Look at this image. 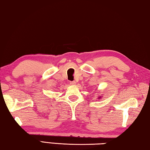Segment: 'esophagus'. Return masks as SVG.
I'll return each instance as SVG.
<instances>
[{"label": "esophagus", "instance_id": "esophagus-1", "mask_svg": "<svg viewBox=\"0 0 150 150\" xmlns=\"http://www.w3.org/2000/svg\"><path fill=\"white\" fill-rule=\"evenodd\" d=\"M70 84L71 85H75L76 84V82H75V81H71V82H70Z\"/></svg>", "mask_w": 150, "mask_h": 150}]
</instances>
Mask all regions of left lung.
<instances>
[{"label": "left lung", "instance_id": "left-lung-1", "mask_svg": "<svg viewBox=\"0 0 150 150\" xmlns=\"http://www.w3.org/2000/svg\"><path fill=\"white\" fill-rule=\"evenodd\" d=\"M99 97H100V96H99Z\"/></svg>", "mask_w": 150, "mask_h": 150}]
</instances>
